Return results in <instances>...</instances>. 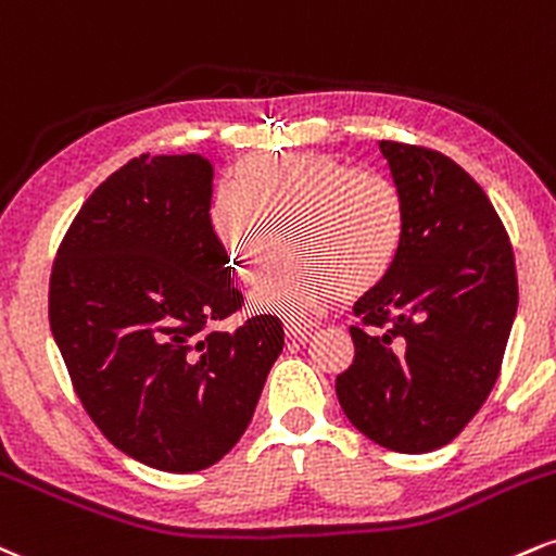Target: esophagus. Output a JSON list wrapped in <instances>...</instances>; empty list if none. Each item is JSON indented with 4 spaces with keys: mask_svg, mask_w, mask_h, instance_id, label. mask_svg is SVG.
<instances>
[{
    "mask_svg": "<svg viewBox=\"0 0 556 556\" xmlns=\"http://www.w3.org/2000/svg\"><path fill=\"white\" fill-rule=\"evenodd\" d=\"M317 328L315 319H296V317H289L283 323V330L286 336L293 338V341H306V338L312 336V330Z\"/></svg>",
    "mask_w": 556,
    "mask_h": 556,
    "instance_id": "esophagus-1",
    "label": "esophagus"
}]
</instances>
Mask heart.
<instances>
[{
    "instance_id": "heart-1",
    "label": "heart",
    "mask_w": 556,
    "mask_h": 556,
    "mask_svg": "<svg viewBox=\"0 0 556 556\" xmlns=\"http://www.w3.org/2000/svg\"><path fill=\"white\" fill-rule=\"evenodd\" d=\"M213 237L241 280L254 283L289 260L254 293L260 309L304 315L338 296H362L393 267L406 237V200L393 179L358 172L325 153L247 155L213 200Z\"/></svg>"
}]
</instances>
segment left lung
I'll list each match as a JSON object with an SVG mask.
<instances>
[{
    "label": "left lung",
    "instance_id": "left-lung-1",
    "mask_svg": "<svg viewBox=\"0 0 556 556\" xmlns=\"http://www.w3.org/2000/svg\"><path fill=\"white\" fill-rule=\"evenodd\" d=\"M380 150L406 200V237L354 306V362L336 393L364 437L414 455L453 442L492 393L518 273L507 228L471 174L432 148L380 140Z\"/></svg>",
    "mask_w": 556,
    "mask_h": 556
}]
</instances>
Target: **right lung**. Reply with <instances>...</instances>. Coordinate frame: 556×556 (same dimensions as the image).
<instances>
[{
  "instance_id": "1",
  "label": "right lung",
  "mask_w": 556,
  "mask_h": 556,
  "mask_svg": "<svg viewBox=\"0 0 556 556\" xmlns=\"http://www.w3.org/2000/svg\"><path fill=\"white\" fill-rule=\"evenodd\" d=\"M211 202V161L142 153L85 200L49 280L51 332L83 408L111 445L168 473L237 445L283 351L273 315L215 328L244 296Z\"/></svg>"
}]
</instances>
